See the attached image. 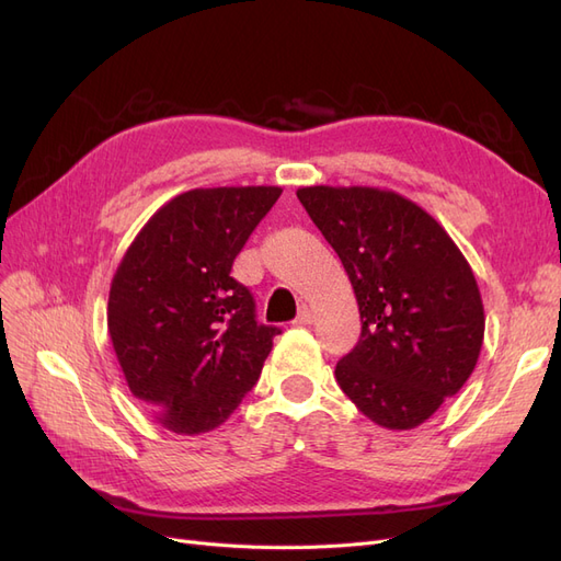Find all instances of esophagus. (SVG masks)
<instances>
[{
	"mask_svg": "<svg viewBox=\"0 0 561 561\" xmlns=\"http://www.w3.org/2000/svg\"><path fill=\"white\" fill-rule=\"evenodd\" d=\"M311 322H313V311L309 307H301L297 318H295V325L304 328V325H311Z\"/></svg>",
	"mask_w": 561,
	"mask_h": 561,
	"instance_id": "esophagus-1",
	"label": "esophagus"
}]
</instances>
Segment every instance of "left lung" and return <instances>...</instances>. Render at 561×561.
<instances>
[{
  "instance_id": "8db88e82",
  "label": "left lung",
  "mask_w": 561,
  "mask_h": 561,
  "mask_svg": "<svg viewBox=\"0 0 561 561\" xmlns=\"http://www.w3.org/2000/svg\"><path fill=\"white\" fill-rule=\"evenodd\" d=\"M297 198L342 260L360 309V339L336 363V383L377 426L416 428L480 358L484 307L470 264L396 192L320 184Z\"/></svg>"
}]
</instances>
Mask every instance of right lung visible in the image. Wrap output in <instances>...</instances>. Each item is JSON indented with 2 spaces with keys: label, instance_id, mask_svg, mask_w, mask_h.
<instances>
[{
  "label": "right lung",
  "instance_id": "obj_1",
  "mask_svg": "<svg viewBox=\"0 0 561 561\" xmlns=\"http://www.w3.org/2000/svg\"><path fill=\"white\" fill-rule=\"evenodd\" d=\"M280 186L192 190L151 215L118 264L107 304L130 393L168 431L217 428L257 383L280 334L254 318L231 266Z\"/></svg>",
  "mask_w": 561,
  "mask_h": 561
}]
</instances>
